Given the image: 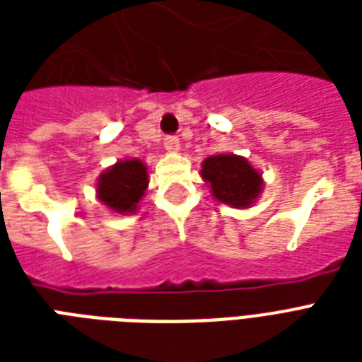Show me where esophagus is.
Returning <instances> with one entry per match:
<instances>
[{
    "label": "esophagus",
    "mask_w": 362,
    "mask_h": 362,
    "mask_svg": "<svg viewBox=\"0 0 362 362\" xmlns=\"http://www.w3.org/2000/svg\"><path fill=\"white\" fill-rule=\"evenodd\" d=\"M165 148L169 150V152H178L180 150V139L175 135H169V136H165Z\"/></svg>",
    "instance_id": "obj_1"
}]
</instances>
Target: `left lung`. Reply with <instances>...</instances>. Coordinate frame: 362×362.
Returning <instances> with one entry per match:
<instances>
[{"label": "left lung", "mask_w": 362, "mask_h": 362, "mask_svg": "<svg viewBox=\"0 0 362 362\" xmlns=\"http://www.w3.org/2000/svg\"><path fill=\"white\" fill-rule=\"evenodd\" d=\"M201 176L216 201L233 209H250L263 192V176L246 158L237 153L210 156L201 163Z\"/></svg>", "instance_id": "8db88e82"}]
</instances>
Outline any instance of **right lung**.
<instances>
[{"mask_svg":"<svg viewBox=\"0 0 362 362\" xmlns=\"http://www.w3.org/2000/svg\"><path fill=\"white\" fill-rule=\"evenodd\" d=\"M148 187V167L141 159H120L103 170L95 184L99 203L116 214H133Z\"/></svg>","mask_w":362,"mask_h":362,"instance_id":"add662e5","label":"right lung"}]
</instances>
